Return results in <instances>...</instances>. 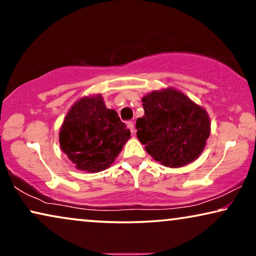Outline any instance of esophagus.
I'll use <instances>...</instances> for the list:
<instances>
[{
	"instance_id": "1",
	"label": "esophagus",
	"mask_w": 256,
	"mask_h": 256,
	"mask_svg": "<svg viewBox=\"0 0 256 256\" xmlns=\"http://www.w3.org/2000/svg\"><path fill=\"white\" fill-rule=\"evenodd\" d=\"M127 127L130 129V132H132V134H134L135 132V127H134V124H132V121H129V122H127Z\"/></svg>"
}]
</instances>
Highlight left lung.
<instances>
[{
  "mask_svg": "<svg viewBox=\"0 0 256 256\" xmlns=\"http://www.w3.org/2000/svg\"><path fill=\"white\" fill-rule=\"evenodd\" d=\"M142 102L144 115L136 120V135L146 152L169 168L197 160L211 132L204 108L171 87L146 94Z\"/></svg>",
  "mask_w": 256,
  "mask_h": 256,
  "instance_id": "1",
  "label": "left lung"
}]
</instances>
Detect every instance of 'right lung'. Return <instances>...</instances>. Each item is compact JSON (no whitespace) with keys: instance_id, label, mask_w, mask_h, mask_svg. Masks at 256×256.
Returning a JSON list of instances; mask_svg holds the SVG:
<instances>
[{"instance_id":"obj_1","label":"right lung","mask_w":256,"mask_h":256,"mask_svg":"<svg viewBox=\"0 0 256 256\" xmlns=\"http://www.w3.org/2000/svg\"><path fill=\"white\" fill-rule=\"evenodd\" d=\"M130 138L116 112L108 110L100 94L76 101L66 114L59 143L76 169L87 172L106 170Z\"/></svg>"}]
</instances>
